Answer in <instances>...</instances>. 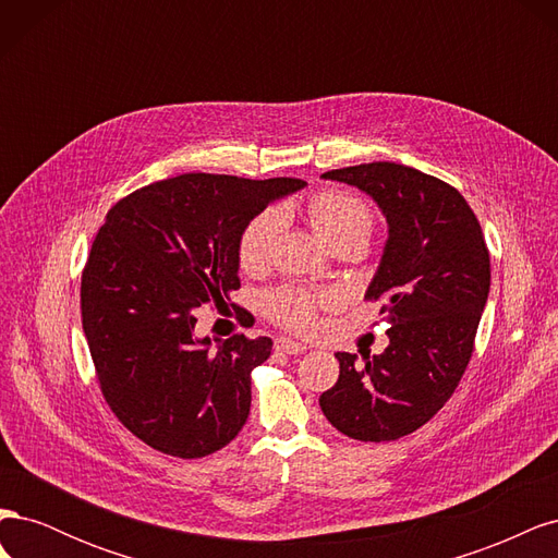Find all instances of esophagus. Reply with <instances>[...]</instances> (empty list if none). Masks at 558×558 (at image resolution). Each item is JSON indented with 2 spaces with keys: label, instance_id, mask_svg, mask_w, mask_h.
Masks as SVG:
<instances>
[{
  "label": "esophagus",
  "instance_id": "esophagus-1",
  "mask_svg": "<svg viewBox=\"0 0 558 558\" xmlns=\"http://www.w3.org/2000/svg\"><path fill=\"white\" fill-rule=\"evenodd\" d=\"M277 351H283V353H302L307 351V344L305 342H295L291 340V337H279V340L275 342Z\"/></svg>",
  "mask_w": 558,
  "mask_h": 558
}]
</instances>
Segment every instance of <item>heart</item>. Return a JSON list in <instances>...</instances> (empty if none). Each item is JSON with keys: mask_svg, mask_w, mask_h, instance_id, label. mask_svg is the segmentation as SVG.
<instances>
[{"mask_svg": "<svg viewBox=\"0 0 558 558\" xmlns=\"http://www.w3.org/2000/svg\"><path fill=\"white\" fill-rule=\"evenodd\" d=\"M310 221L320 240L330 246L347 238H365L373 230V216L365 202L344 191H324L310 202ZM286 223L281 207H267L244 226L238 242V258L244 269H258L269 260V253ZM316 300L307 291L286 289L272 298V310L286 326L307 330L314 324Z\"/></svg>", "mask_w": 558, "mask_h": 558, "instance_id": "b5f03b06", "label": "heart"}]
</instances>
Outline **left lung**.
<instances>
[{
  "label": "left lung",
  "instance_id": "8db88e82",
  "mask_svg": "<svg viewBox=\"0 0 558 558\" xmlns=\"http://www.w3.org/2000/svg\"><path fill=\"white\" fill-rule=\"evenodd\" d=\"M373 197L388 238L365 298L384 300L379 356L337 351L340 379L318 398L330 424L363 442H391L442 410L459 386L492 286L482 228L449 183L398 162L320 174Z\"/></svg>",
  "mask_w": 558,
  "mask_h": 558
}]
</instances>
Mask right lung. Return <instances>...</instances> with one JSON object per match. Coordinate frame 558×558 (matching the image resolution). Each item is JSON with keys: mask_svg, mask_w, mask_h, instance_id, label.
I'll return each mask as SVG.
<instances>
[{"mask_svg": "<svg viewBox=\"0 0 558 558\" xmlns=\"http://www.w3.org/2000/svg\"><path fill=\"white\" fill-rule=\"evenodd\" d=\"M300 179L181 174L123 197L107 214L81 279L83 332L99 386L121 424L162 453L202 459L248 418L251 373L272 340L197 337L202 302L240 289L238 242Z\"/></svg>", "mask_w": 558, "mask_h": 558, "instance_id": "add662e5", "label": "right lung"}]
</instances>
